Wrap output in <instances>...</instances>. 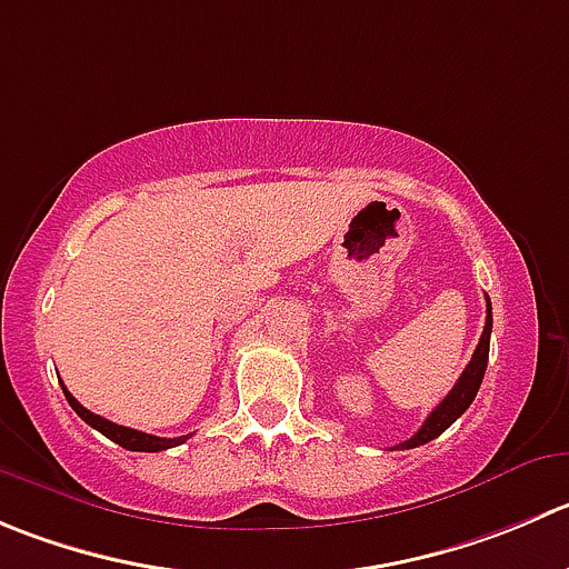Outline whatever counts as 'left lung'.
Returning <instances> with one entry per match:
<instances>
[{
  "label": "left lung",
  "instance_id": "obj_1",
  "mask_svg": "<svg viewBox=\"0 0 569 569\" xmlns=\"http://www.w3.org/2000/svg\"><path fill=\"white\" fill-rule=\"evenodd\" d=\"M489 336H492V302H489V297H487V325H483L481 341H478L476 352H472V361L467 363V369L461 372V378L456 380V386L450 389V395L445 397V400L439 402L431 413H428V419L422 422V428H419L411 439H406L402 445H397V448L411 450V448H419V445H425V442H431V439H437L439 433L448 431L450 425H453L456 419H459L461 413L472 406L478 389H481L483 372H487Z\"/></svg>",
  "mask_w": 569,
  "mask_h": 569
}]
</instances>
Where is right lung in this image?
Returning <instances> with one entry per match:
<instances>
[{"label":"right lung","instance_id":"right-lung-1","mask_svg":"<svg viewBox=\"0 0 569 569\" xmlns=\"http://www.w3.org/2000/svg\"><path fill=\"white\" fill-rule=\"evenodd\" d=\"M60 386H63V383H60ZM63 395H66V400H69V406L77 411V417L86 419L91 428H97L102 437H108L110 442L121 445L124 450H136V453H158V450L178 448V445H183L186 439H189V437L163 439V437H152V433H141V431H136V428H124V425H116V422H110V419H104V417H99V413L82 408L80 402H77L74 397L69 395V389H66V386H63Z\"/></svg>","mask_w":569,"mask_h":569}]
</instances>
